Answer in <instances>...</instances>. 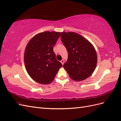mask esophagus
Segmentation results:
<instances>
[{
    "instance_id": "1",
    "label": "esophagus",
    "mask_w": 121,
    "mask_h": 121,
    "mask_svg": "<svg viewBox=\"0 0 121 121\" xmlns=\"http://www.w3.org/2000/svg\"><path fill=\"white\" fill-rule=\"evenodd\" d=\"M60 62H61V63H62V65H63V64H64V60L63 59Z\"/></svg>"
}]
</instances>
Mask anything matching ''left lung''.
Masks as SVG:
<instances>
[{
    "label": "left lung",
    "instance_id": "left-lung-1",
    "mask_svg": "<svg viewBox=\"0 0 121 121\" xmlns=\"http://www.w3.org/2000/svg\"><path fill=\"white\" fill-rule=\"evenodd\" d=\"M61 39L68 51V59L63 67L69 77L78 82L91 75L97 63V53L92 44L73 32H61Z\"/></svg>",
    "mask_w": 121,
    "mask_h": 121
}]
</instances>
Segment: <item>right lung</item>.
<instances>
[{
    "mask_svg": "<svg viewBox=\"0 0 121 121\" xmlns=\"http://www.w3.org/2000/svg\"><path fill=\"white\" fill-rule=\"evenodd\" d=\"M60 34L55 31L39 33L26 46L24 56L25 68L30 77L39 84L51 83L62 66L53 51Z\"/></svg>",
    "mask_w": 121,
    "mask_h": 121,
    "instance_id": "right-lung-1",
    "label": "right lung"
}]
</instances>
